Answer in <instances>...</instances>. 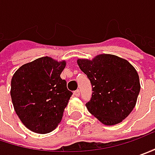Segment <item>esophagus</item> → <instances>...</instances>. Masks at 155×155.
I'll list each match as a JSON object with an SVG mask.
<instances>
[{"mask_svg": "<svg viewBox=\"0 0 155 155\" xmlns=\"http://www.w3.org/2000/svg\"><path fill=\"white\" fill-rule=\"evenodd\" d=\"M74 94L75 95V96H80V90L77 89V90H75L74 92Z\"/></svg>", "mask_w": 155, "mask_h": 155, "instance_id": "esophagus-1", "label": "esophagus"}]
</instances>
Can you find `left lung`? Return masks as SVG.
I'll return each mask as SVG.
<instances>
[{
  "instance_id": "8db88e82",
  "label": "left lung",
  "mask_w": 155,
  "mask_h": 155,
  "mask_svg": "<svg viewBox=\"0 0 155 155\" xmlns=\"http://www.w3.org/2000/svg\"><path fill=\"white\" fill-rule=\"evenodd\" d=\"M77 63L92 85V97L86 103L94 117L107 126L120 123L135 107L140 89L137 71L127 60L100 54Z\"/></svg>"
}]
</instances>
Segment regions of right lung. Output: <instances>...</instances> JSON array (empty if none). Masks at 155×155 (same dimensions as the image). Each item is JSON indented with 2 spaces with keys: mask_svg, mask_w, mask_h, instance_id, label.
I'll use <instances>...</instances> for the list:
<instances>
[{
  "mask_svg": "<svg viewBox=\"0 0 155 155\" xmlns=\"http://www.w3.org/2000/svg\"><path fill=\"white\" fill-rule=\"evenodd\" d=\"M66 61L41 57L22 65L11 80L15 111L29 130L48 134L61 122L73 93L61 78Z\"/></svg>",
  "mask_w": 155,
  "mask_h": 155,
  "instance_id": "add662e5",
  "label": "right lung"
}]
</instances>
